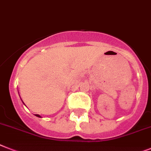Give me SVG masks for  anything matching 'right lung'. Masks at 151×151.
I'll return each instance as SVG.
<instances>
[{
	"instance_id": "right-lung-1",
	"label": "right lung",
	"mask_w": 151,
	"mask_h": 151,
	"mask_svg": "<svg viewBox=\"0 0 151 151\" xmlns=\"http://www.w3.org/2000/svg\"><path fill=\"white\" fill-rule=\"evenodd\" d=\"M35 116H38V117H41V116L38 115V114H35Z\"/></svg>"
}]
</instances>
